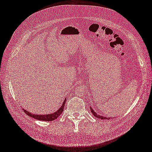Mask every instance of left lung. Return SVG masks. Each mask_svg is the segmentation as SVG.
Returning a JSON list of instances; mask_svg holds the SVG:
<instances>
[{
	"label": "left lung",
	"instance_id": "8db88e82",
	"mask_svg": "<svg viewBox=\"0 0 152 152\" xmlns=\"http://www.w3.org/2000/svg\"><path fill=\"white\" fill-rule=\"evenodd\" d=\"M91 111L92 113L93 114V115H94L95 117H96V118H99V119H109L110 118H106V117H103V116H101L99 115H98L94 110H93V109L91 107Z\"/></svg>",
	"mask_w": 152,
	"mask_h": 152
}]
</instances>
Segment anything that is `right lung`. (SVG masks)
Masks as SVG:
<instances>
[{
    "instance_id": "add662e5",
    "label": "right lung",
    "mask_w": 152,
    "mask_h": 152,
    "mask_svg": "<svg viewBox=\"0 0 152 152\" xmlns=\"http://www.w3.org/2000/svg\"><path fill=\"white\" fill-rule=\"evenodd\" d=\"M65 102H66V99L64 100L63 104H62V106L60 108V109H58L56 112H55L54 113L51 114L37 115V114H34L30 113V112L24 110V108H23V110H24V112L27 115H28L29 116L31 117V118H33L34 119L40 120V121H53L57 119V118H58V117H59L61 115V114L62 113V112H63V110L64 109V106H65Z\"/></svg>"
}]
</instances>
